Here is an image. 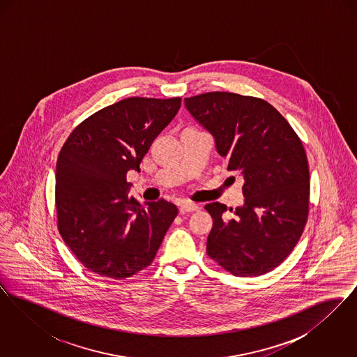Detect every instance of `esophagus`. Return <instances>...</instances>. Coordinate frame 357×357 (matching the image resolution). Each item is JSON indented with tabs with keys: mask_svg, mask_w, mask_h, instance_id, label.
Segmentation results:
<instances>
[{
	"mask_svg": "<svg viewBox=\"0 0 357 357\" xmlns=\"http://www.w3.org/2000/svg\"><path fill=\"white\" fill-rule=\"evenodd\" d=\"M199 206L198 204H192V202H182L179 206V211L181 214H186V213H191V211H195L198 210Z\"/></svg>",
	"mask_w": 357,
	"mask_h": 357,
	"instance_id": "obj_1",
	"label": "esophagus"
}]
</instances>
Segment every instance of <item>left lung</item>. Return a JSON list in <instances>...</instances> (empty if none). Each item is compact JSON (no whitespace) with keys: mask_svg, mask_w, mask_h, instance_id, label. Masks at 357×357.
Instances as JSON below:
<instances>
[{"mask_svg":"<svg viewBox=\"0 0 357 357\" xmlns=\"http://www.w3.org/2000/svg\"><path fill=\"white\" fill-rule=\"evenodd\" d=\"M185 104L214 136L227 170L245 181V204L230 220L225 204L204 206L213 217L206 253L233 275L271 272L291 253L307 221L310 183L301 139L259 98L207 92L186 98Z\"/></svg>","mask_w":357,"mask_h":357,"instance_id":"1","label":"left lung"}]
</instances>
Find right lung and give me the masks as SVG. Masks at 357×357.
I'll return each mask as SVG.
<instances>
[{
  "label": "right lung",
  "instance_id": "add662e5",
  "mask_svg": "<svg viewBox=\"0 0 357 357\" xmlns=\"http://www.w3.org/2000/svg\"><path fill=\"white\" fill-rule=\"evenodd\" d=\"M181 98H128L83 120L56 165L57 229L89 272L126 280L147 268L178 215L165 199L127 195V171L174 119Z\"/></svg>",
  "mask_w": 357,
  "mask_h": 357
}]
</instances>
